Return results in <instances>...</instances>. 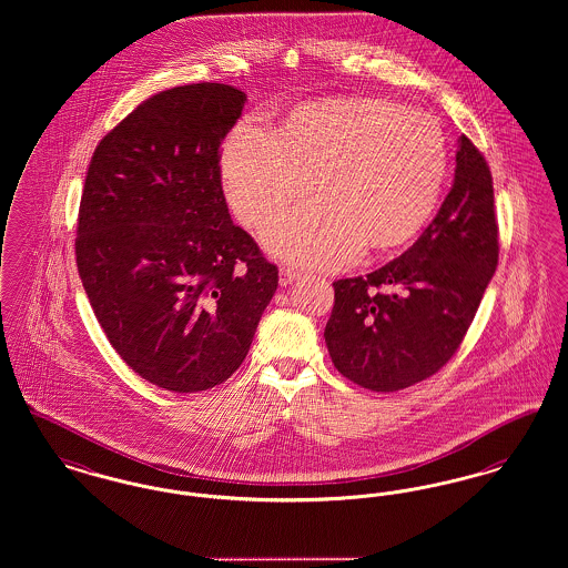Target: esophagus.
I'll list each match as a JSON object with an SVG mask.
<instances>
[{
  "instance_id": "34e87169",
  "label": "esophagus",
  "mask_w": 568,
  "mask_h": 568,
  "mask_svg": "<svg viewBox=\"0 0 568 568\" xmlns=\"http://www.w3.org/2000/svg\"><path fill=\"white\" fill-rule=\"evenodd\" d=\"M298 277V271L291 270V267H282L280 270V286H288L293 284Z\"/></svg>"
}]
</instances>
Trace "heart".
I'll use <instances>...</instances> for the list:
<instances>
[{
    "mask_svg": "<svg viewBox=\"0 0 568 568\" xmlns=\"http://www.w3.org/2000/svg\"><path fill=\"white\" fill-rule=\"evenodd\" d=\"M226 199L245 226H263L310 192L318 199L275 220L263 240L305 267H344L363 252L413 240L445 190L447 134L423 111L383 98L301 104L277 132L243 120L220 153Z\"/></svg>",
    "mask_w": 568,
    "mask_h": 568,
    "instance_id": "b5f03b06",
    "label": "heart"
}]
</instances>
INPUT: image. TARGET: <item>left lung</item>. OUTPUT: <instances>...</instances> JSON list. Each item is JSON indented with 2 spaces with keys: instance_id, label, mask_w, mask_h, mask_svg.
<instances>
[{
  "instance_id": "obj_1",
  "label": "left lung",
  "mask_w": 568,
  "mask_h": 568,
  "mask_svg": "<svg viewBox=\"0 0 568 568\" xmlns=\"http://www.w3.org/2000/svg\"><path fill=\"white\" fill-rule=\"evenodd\" d=\"M457 143L453 187L423 235L385 267L333 282L325 342L358 387L399 390L447 365L498 267L491 173L468 136Z\"/></svg>"
}]
</instances>
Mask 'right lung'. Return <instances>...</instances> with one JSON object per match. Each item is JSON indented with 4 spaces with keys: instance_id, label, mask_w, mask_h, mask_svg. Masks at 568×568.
I'll return each mask as SVG.
<instances>
[{
    "instance_id": "1",
    "label": "right lung",
    "mask_w": 568,
    "mask_h": 568,
    "mask_svg": "<svg viewBox=\"0 0 568 568\" xmlns=\"http://www.w3.org/2000/svg\"><path fill=\"white\" fill-rule=\"evenodd\" d=\"M245 100L224 83L160 91L88 169L74 243L83 288L118 355L166 390L231 378L277 288L222 190L220 145Z\"/></svg>"
}]
</instances>
